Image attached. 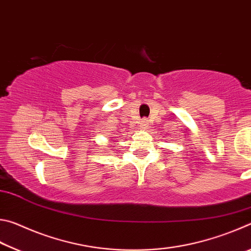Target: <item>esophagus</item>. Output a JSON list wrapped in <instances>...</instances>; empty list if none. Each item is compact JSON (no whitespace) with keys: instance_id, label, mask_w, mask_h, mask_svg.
Wrapping results in <instances>:
<instances>
[{"instance_id":"esophagus-1","label":"esophagus","mask_w":251,"mask_h":251,"mask_svg":"<svg viewBox=\"0 0 251 251\" xmlns=\"http://www.w3.org/2000/svg\"><path fill=\"white\" fill-rule=\"evenodd\" d=\"M148 124H150V123H148L147 120H142L141 123H139V127H141V128H143V129H145L146 127L148 126Z\"/></svg>"}]
</instances>
